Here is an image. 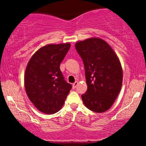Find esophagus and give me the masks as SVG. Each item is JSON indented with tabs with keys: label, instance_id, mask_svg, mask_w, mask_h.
<instances>
[{
	"label": "esophagus",
	"instance_id": "34e87169",
	"mask_svg": "<svg viewBox=\"0 0 146 146\" xmlns=\"http://www.w3.org/2000/svg\"><path fill=\"white\" fill-rule=\"evenodd\" d=\"M78 82H75L73 84V88H75L77 86H78Z\"/></svg>",
	"mask_w": 146,
	"mask_h": 146
}]
</instances>
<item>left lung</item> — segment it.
<instances>
[{"instance_id":"obj_1","label":"left lung","mask_w":146,"mask_h":146,"mask_svg":"<svg viewBox=\"0 0 146 146\" xmlns=\"http://www.w3.org/2000/svg\"><path fill=\"white\" fill-rule=\"evenodd\" d=\"M75 48L83 60L88 86L82 95L84 104L95 113H104L112 106L121 90L123 71L119 60L101 38L79 41Z\"/></svg>"}]
</instances>
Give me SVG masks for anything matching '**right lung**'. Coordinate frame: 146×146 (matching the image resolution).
I'll list each match as a JSON object with an SVG mask.
<instances>
[{
  "label": "right lung",
  "instance_id": "obj_1",
  "mask_svg": "<svg viewBox=\"0 0 146 146\" xmlns=\"http://www.w3.org/2000/svg\"><path fill=\"white\" fill-rule=\"evenodd\" d=\"M71 47L70 43L50 44L33 55L25 73L27 95L38 110L54 114L61 109L71 89L60 71V65Z\"/></svg>",
  "mask_w": 146,
  "mask_h": 146
}]
</instances>
